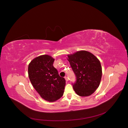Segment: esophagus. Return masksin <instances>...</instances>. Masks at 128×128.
<instances>
[{
    "mask_svg": "<svg viewBox=\"0 0 128 128\" xmlns=\"http://www.w3.org/2000/svg\"><path fill=\"white\" fill-rule=\"evenodd\" d=\"M64 78H65V80H66V81H68V78L67 77L65 76Z\"/></svg>",
    "mask_w": 128,
    "mask_h": 128,
    "instance_id": "obj_1",
    "label": "esophagus"
}]
</instances>
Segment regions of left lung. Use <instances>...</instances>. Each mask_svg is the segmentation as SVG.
Returning <instances> with one entry per match:
<instances>
[{"mask_svg":"<svg viewBox=\"0 0 128 128\" xmlns=\"http://www.w3.org/2000/svg\"><path fill=\"white\" fill-rule=\"evenodd\" d=\"M67 60L76 76L73 85L76 94L80 96L92 95L98 88L102 68L98 58L92 53L81 50L67 55Z\"/></svg>","mask_w":128,"mask_h":128,"instance_id":"left-lung-1","label":"left lung"}]
</instances>
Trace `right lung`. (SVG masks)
<instances>
[{
    "label": "right lung",
    "mask_w": 128,
    "mask_h": 128,
    "mask_svg": "<svg viewBox=\"0 0 128 128\" xmlns=\"http://www.w3.org/2000/svg\"><path fill=\"white\" fill-rule=\"evenodd\" d=\"M55 60L49 55L34 58L28 64V75L32 86L44 100L54 102L63 95L65 80L53 66Z\"/></svg>",
    "instance_id": "1"
}]
</instances>
